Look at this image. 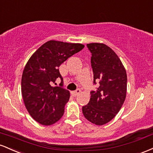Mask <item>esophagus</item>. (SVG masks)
<instances>
[{
	"mask_svg": "<svg viewBox=\"0 0 153 153\" xmlns=\"http://www.w3.org/2000/svg\"><path fill=\"white\" fill-rule=\"evenodd\" d=\"M80 89H77L76 91H72L71 94H72V96H74V97H75V96H76L77 95H78L79 94H80Z\"/></svg>",
	"mask_w": 153,
	"mask_h": 153,
	"instance_id": "34e87169",
	"label": "esophagus"
}]
</instances>
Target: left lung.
<instances>
[{
    "mask_svg": "<svg viewBox=\"0 0 153 153\" xmlns=\"http://www.w3.org/2000/svg\"><path fill=\"white\" fill-rule=\"evenodd\" d=\"M91 52L94 83L99 86L91 91L88 103L82 108L85 119L96 125H103L114 118L127 94L126 70L117 54L102 43L87 44Z\"/></svg>",
    "mask_w": 153,
    "mask_h": 153,
    "instance_id": "8db88e82",
    "label": "left lung"
}]
</instances>
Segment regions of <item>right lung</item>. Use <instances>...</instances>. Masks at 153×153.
<instances>
[{
  "label": "right lung",
  "instance_id": "obj_1",
  "mask_svg": "<svg viewBox=\"0 0 153 153\" xmlns=\"http://www.w3.org/2000/svg\"><path fill=\"white\" fill-rule=\"evenodd\" d=\"M83 48L82 44L50 40L42 45L26 63L22 78L23 99L29 114L39 124L52 125L64 114L70 92L62 87L58 68ZM58 77L61 79L60 86H51Z\"/></svg>",
  "mask_w": 153,
  "mask_h": 153
}]
</instances>
